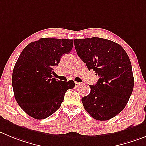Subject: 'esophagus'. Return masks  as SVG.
I'll list each match as a JSON object with an SVG mask.
<instances>
[{"instance_id": "esophagus-1", "label": "esophagus", "mask_w": 146, "mask_h": 146, "mask_svg": "<svg viewBox=\"0 0 146 146\" xmlns=\"http://www.w3.org/2000/svg\"><path fill=\"white\" fill-rule=\"evenodd\" d=\"M81 85V83H79V82H75V86H76V87L79 86Z\"/></svg>"}]
</instances>
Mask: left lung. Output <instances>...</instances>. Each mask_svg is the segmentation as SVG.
<instances>
[{
    "label": "left lung",
    "mask_w": 146,
    "mask_h": 146,
    "mask_svg": "<svg viewBox=\"0 0 146 146\" xmlns=\"http://www.w3.org/2000/svg\"><path fill=\"white\" fill-rule=\"evenodd\" d=\"M75 47L88 70L99 77L91 92L81 99L95 119H111L124 110L132 94L134 78L130 58L122 46L99 37L76 39Z\"/></svg>",
    "instance_id": "left-lung-1"
}]
</instances>
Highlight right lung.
<instances>
[{
    "label": "right lung",
    "instance_id": "add662e5",
    "mask_svg": "<svg viewBox=\"0 0 146 146\" xmlns=\"http://www.w3.org/2000/svg\"><path fill=\"white\" fill-rule=\"evenodd\" d=\"M73 39L41 38L23 50L12 74L14 97L21 109L36 119L48 117L63 102L65 93L74 81L52 78L54 66L71 51Z\"/></svg>",
    "mask_w": 146,
    "mask_h": 146
}]
</instances>
